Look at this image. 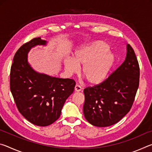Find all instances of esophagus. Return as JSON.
Segmentation results:
<instances>
[{
  "mask_svg": "<svg viewBox=\"0 0 152 152\" xmlns=\"http://www.w3.org/2000/svg\"><path fill=\"white\" fill-rule=\"evenodd\" d=\"M74 91H75L76 92L81 91H82V87L80 86L79 84H76L75 87H74Z\"/></svg>",
  "mask_w": 152,
  "mask_h": 152,
  "instance_id": "obj_1",
  "label": "esophagus"
}]
</instances>
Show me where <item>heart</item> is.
I'll return each mask as SVG.
<instances>
[{
	"mask_svg": "<svg viewBox=\"0 0 152 152\" xmlns=\"http://www.w3.org/2000/svg\"><path fill=\"white\" fill-rule=\"evenodd\" d=\"M110 46L102 41L85 45L75 53L74 59H67L64 62L66 72H78L82 66V74L92 85H97L105 80L115 62V56L110 52Z\"/></svg>",
	"mask_w": 152,
	"mask_h": 152,
	"instance_id": "1",
	"label": "heart"
}]
</instances>
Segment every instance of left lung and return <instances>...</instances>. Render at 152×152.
I'll return each instance as SVG.
<instances>
[{"label":"left lung","mask_w":152,"mask_h":152,"mask_svg":"<svg viewBox=\"0 0 152 152\" xmlns=\"http://www.w3.org/2000/svg\"><path fill=\"white\" fill-rule=\"evenodd\" d=\"M123 63L102 83L84 90V115L96 127L114 125L132 108L140 84V66L135 51L127 45Z\"/></svg>","instance_id":"obj_1"}]
</instances>
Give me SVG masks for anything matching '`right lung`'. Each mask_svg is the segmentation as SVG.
<instances>
[{
  "label": "right lung",
  "mask_w": 152,
  "mask_h": 152,
  "mask_svg": "<svg viewBox=\"0 0 152 152\" xmlns=\"http://www.w3.org/2000/svg\"><path fill=\"white\" fill-rule=\"evenodd\" d=\"M41 37L24 43L15 54L10 73V88L18 110L35 125L45 127L60 117L64 102L73 93V79L39 74L27 62V53L37 45H45Z\"/></svg>",
  "instance_id": "add662e5"
}]
</instances>
